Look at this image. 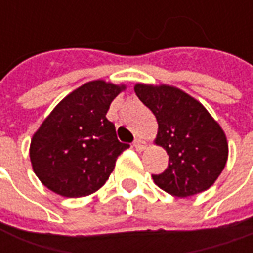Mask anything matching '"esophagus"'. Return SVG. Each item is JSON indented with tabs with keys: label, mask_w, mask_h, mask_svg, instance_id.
Masks as SVG:
<instances>
[{
	"label": "esophagus",
	"mask_w": 253,
	"mask_h": 253,
	"mask_svg": "<svg viewBox=\"0 0 253 253\" xmlns=\"http://www.w3.org/2000/svg\"><path fill=\"white\" fill-rule=\"evenodd\" d=\"M146 146H148V142L143 141V139H135V141H134V148L137 149V150H139V152L145 150Z\"/></svg>",
	"instance_id": "1"
}]
</instances>
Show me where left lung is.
I'll use <instances>...</instances> for the list:
<instances>
[{
  "label": "left lung",
  "mask_w": 253,
  "mask_h": 253,
  "mask_svg": "<svg viewBox=\"0 0 253 253\" xmlns=\"http://www.w3.org/2000/svg\"><path fill=\"white\" fill-rule=\"evenodd\" d=\"M134 90L157 119L154 143L169 156L168 168L152 176L154 183L179 198L209 190L228 161V139L219 123L195 97L176 86L138 83Z\"/></svg>",
  "instance_id": "1"
}]
</instances>
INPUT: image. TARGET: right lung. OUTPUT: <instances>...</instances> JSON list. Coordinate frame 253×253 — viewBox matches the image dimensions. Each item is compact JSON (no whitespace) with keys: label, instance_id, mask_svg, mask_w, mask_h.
Wrapping results in <instances>:
<instances>
[{"label":"right lung","instance_id":"1","mask_svg":"<svg viewBox=\"0 0 253 253\" xmlns=\"http://www.w3.org/2000/svg\"><path fill=\"white\" fill-rule=\"evenodd\" d=\"M125 84L94 80L57 104L32 135L30 159L42 184L66 198L88 196L104 186L116 159L128 148L105 115Z\"/></svg>","mask_w":253,"mask_h":253}]
</instances>
